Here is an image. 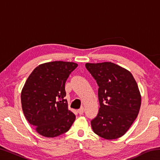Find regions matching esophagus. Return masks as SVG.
<instances>
[{
	"label": "esophagus",
	"mask_w": 160,
	"mask_h": 160,
	"mask_svg": "<svg viewBox=\"0 0 160 160\" xmlns=\"http://www.w3.org/2000/svg\"><path fill=\"white\" fill-rule=\"evenodd\" d=\"M84 112H85V109H84L83 107L80 108V109L78 110V113H79V114H82V113H84Z\"/></svg>",
	"instance_id": "obj_1"
}]
</instances>
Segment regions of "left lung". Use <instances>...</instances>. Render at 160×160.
I'll return each mask as SVG.
<instances>
[{"label":"left lung","mask_w":160,"mask_h":160,"mask_svg":"<svg viewBox=\"0 0 160 160\" xmlns=\"http://www.w3.org/2000/svg\"><path fill=\"white\" fill-rule=\"evenodd\" d=\"M99 86V112L91 121L94 132L107 140L118 138L131 126L138 114L141 95L128 70L112 62L86 63Z\"/></svg>","instance_id":"1"}]
</instances>
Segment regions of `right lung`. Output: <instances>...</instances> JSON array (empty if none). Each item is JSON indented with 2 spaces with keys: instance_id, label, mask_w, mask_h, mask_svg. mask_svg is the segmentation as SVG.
<instances>
[{
  "instance_id": "right-lung-1",
  "label": "right lung",
  "mask_w": 160,
  "mask_h": 160,
  "mask_svg": "<svg viewBox=\"0 0 160 160\" xmlns=\"http://www.w3.org/2000/svg\"><path fill=\"white\" fill-rule=\"evenodd\" d=\"M78 64L53 61L34 68L21 92L22 108L25 118L37 132L47 138L66 132L75 115L68 110L65 84Z\"/></svg>"
}]
</instances>
